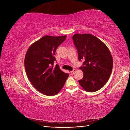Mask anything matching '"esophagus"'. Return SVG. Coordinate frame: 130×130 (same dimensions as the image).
Instances as JSON below:
<instances>
[{"mask_svg":"<svg viewBox=\"0 0 130 130\" xmlns=\"http://www.w3.org/2000/svg\"><path fill=\"white\" fill-rule=\"evenodd\" d=\"M75 71H76V70H75V69H73V70H72V71L70 72V74H71L72 75H73V74H74V73L75 72Z\"/></svg>","mask_w":130,"mask_h":130,"instance_id":"1","label":"esophagus"}]
</instances>
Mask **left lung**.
I'll return each mask as SVG.
<instances>
[{
    "label": "left lung",
    "mask_w": 130,
    "mask_h": 130,
    "mask_svg": "<svg viewBox=\"0 0 130 130\" xmlns=\"http://www.w3.org/2000/svg\"><path fill=\"white\" fill-rule=\"evenodd\" d=\"M78 60H85L80 67L84 73L78 81L86 91L94 92L106 84L113 69V58L108 48L93 35L76 34L73 36Z\"/></svg>",
    "instance_id": "left-lung-1"
}]
</instances>
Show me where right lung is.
Returning a JSON list of instances; mask_svg holds the SVG:
<instances>
[{
  "instance_id": "1",
  "label": "right lung",
  "mask_w": 130,
  "mask_h": 130,
  "mask_svg": "<svg viewBox=\"0 0 130 130\" xmlns=\"http://www.w3.org/2000/svg\"><path fill=\"white\" fill-rule=\"evenodd\" d=\"M67 36H45L31 45L24 60L26 75L38 91L48 96H53L63 87L69 74L60 69L56 61L55 52Z\"/></svg>"
}]
</instances>
